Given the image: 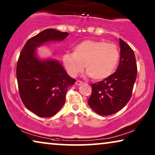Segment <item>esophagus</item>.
Returning a JSON list of instances; mask_svg holds the SVG:
<instances>
[{
	"label": "esophagus",
	"instance_id": "1",
	"mask_svg": "<svg viewBox=\"0 0 155 155\" xmlns=\"http://www.w3.org/2000/svg\"><path fill=\"white\" fill-rule=\"evenodd\" d=\"M82 83H83V82H82V81H80V80H77L75 82V84H77V85H81Z\"/></svg>",
	"mask_w": 155,
	"mask_h": 155
}]
</instances>
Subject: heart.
Masks as SVG:
<instances>
[{"mask_svg":"<svg viewBox=\"0 0 155 155\" xmlns=\"http://www.w3.org/2000/svg\"><path fill=\"white\" fill-rule=\"evenodd\" d=\"M119 60V51L114 44L101 40H84L74 46L73 53H65L62 61L68 73L75 78L85 66L87 75L101 80L114 73Z\"/></svg>","mask_w":155,"mask_h":155,"instance_id":"obj_1","label":"heart"}]
</instances>
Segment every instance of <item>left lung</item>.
Wrapping results in <instances>:
<instances>
[{
    "label": "left lung",
    "instance_id": "1",
    "mask_svg": "<svg viewBox=\"0 0 155 155\" xmlns=\"http://www.w3.org/2000/svg\"><path fill=\"white\" fill-rule=\"evenodd\" d=\"M120 61L118 68L97 84H92V94L87 103L99 115L109 116L119 111L130 100L137 77V64L134 51L119 39Z\"/></svg>",
    "mask_w": 155,
    "mask_h": 155
}]
</instances>
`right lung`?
Masks as SVG:
<instances>
[{
	"label": "right lung",
	"mask_w": 155,
	"mask_h": 155,
	"mask_svg": "<svg viewBox=\"0 0 155 155\" xmlns=\"http://www.w3.org/2000/svg\"><path fill=\"white\" fill-rule=\"evenodd\" d=\"M68 35L46 29L29 39L21 51L16 71L19 92L25 107L40 117L58 113L65 104L67 90L75 80L58 60L41 58L37 49L49 42L62 41Z\"/></svg>",
	"instance_id": "obj_1"
}]
</instances>
